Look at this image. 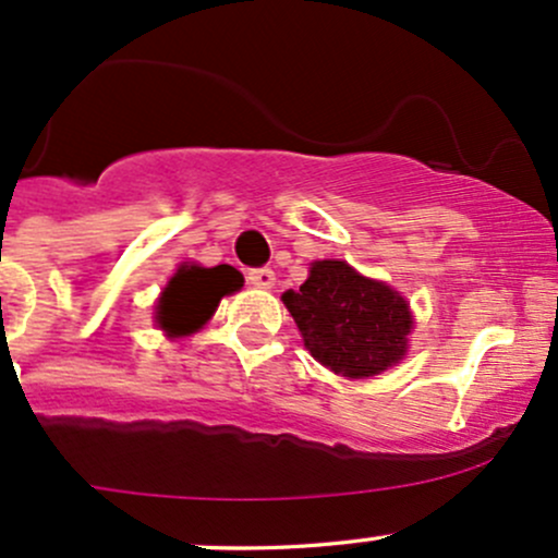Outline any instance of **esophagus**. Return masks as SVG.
<instances>
[{
  "label": "esophagus",
  "mask_w": 558,
  "mask_h": 558,
  "mask_svg": "<svg viewBox=\"0 0 558 558\" xmlns=\"http://www.w3.org/2000/svg\"><path fill=\"white\" fill-rule=\"evenodd\" d=\"M246 281L252 287H260V290H271L274 281H277V274L271 268H252V271H246Z\"/></svg>",
  "instance_id": "1"
}]
</instances>
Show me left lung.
<instances>
[{"label":"left lung","instance_id":"obj_1","mask_svg":"<svg viewBox=\"0 0 558 558\" xmlns=\"http://www.w3.org/2000/svg\"><path fill=\"white\" fill-rule=\"evenodd\" d=\"M312 357L347 378H367L403 360L411 332L408 303L392 287L343 260L312 263L301 290L281 295Z\"/></svg>","mask_w":558,"mask_h":558}]
</instances>
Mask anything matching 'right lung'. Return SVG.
Masks as SVG:
<instances>
[{
  "mask_svg": "<svg viewBox=\"0 0 558 558\" xmlns=\"http://www.w3.org/2000/svg\"><path fill=\"white\" fill-rule=\"evenodd\" d=\"M244 284L233 266H182L166 284L158 301V325L169 336H191L215 314L222 295H231Z\"/></svg>",
  "mask_w": 558,
  "mask_h": 558,
  "instance_id": "1",
  "label": "right lung"
}]
</instances>
